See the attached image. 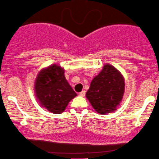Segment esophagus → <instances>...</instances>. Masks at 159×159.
<instances>
[{"label":"esophagus","mask_w":159,"mask_h":159,"mask_svg":"<svg viewBox=\"0 0 159 159\" xmlns=\"http://www.w3.org/2000/svg\"><path fill=\"white\" fill-rule=\"evenodd\" d=\"M85 90H83V91H82L81 92H80V96H85Z\"/></svg>","instance_id":"obj_1"}]
</instances>
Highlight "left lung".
Here are the masks:
<instances>
[{"label":"left lung","instance_id":"1","mask_svg":"<svg viewBox=\"0 0 159 159\" xmlns=\"http://www.w3.org/2000/svg\"><path fill=\"white\" fill-rule=\"evenodd\" d=\"M125 92V80L113 65L106 64L92 80L86 98L98 113H109L116 110Z\"/></svg>","mask_w":159,"mask_h":159}]
</instances>
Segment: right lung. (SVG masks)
<instances>
[{
	"mask_svg": "<svg viewBox=\"0 0 159 159\" xmlns=\"http://www.w3.org/2000/svg\"><path fill=\"white\" fill-rule=\"evenodd\" d=\"M64 74L62 67L52 65L41 70L35 80L34 90L39 103L52 113L64 112L68 103L77 95Z\"/></svg>",
	"mask_w": 159,
	"mask_h": 159,
	"instance_id": "right-lung-1",
	"label": "right lung"
}]
</instances>
